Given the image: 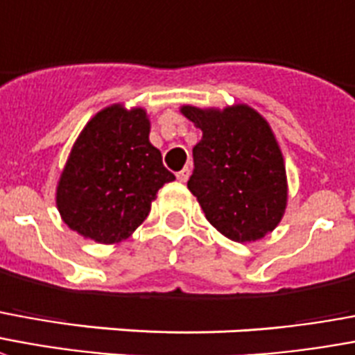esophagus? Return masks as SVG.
Returning <instances> with one entry per match:
<instances>
[{
	"label": "esophagus",
	"mask_w": 355,
	"mask_h": 355,
	"mask_svg": "<svg viewBox=\"0 0 355 355\" xmlns=\"http://www.w3.org/2000/svg\"><path fill=\"white\" fill-rule=\"evenodd\" d=\"M188 177H190V169H188V167H184V169L178 171L177 173V178L180 180V182H186V180H188Z\"/></svg>",
	"instance_id": "1"
}]
</instances>
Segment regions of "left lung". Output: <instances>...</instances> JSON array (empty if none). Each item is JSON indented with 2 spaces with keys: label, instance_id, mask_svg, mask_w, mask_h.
<instances>
[{
  "label": "left lung",
  "instance_id": "1",
  "mask_svg": "<svg viewBox=\"0 0 355 355\" xmlns=\"http://www.w3.org/2000/svg\"><path fill=\"white\" fill-rule=\"evenodd\" d=\"M203 137L193 146L188 190L224 237L254 243L271 233L288 203L284 157L271 125L248 105L180 107Z\"/></svg>",
  "mask_w": 355,
  "mask_h": 355
}]
</instances>
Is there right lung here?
Masks as SVG:
<instances>
[{
  "label": "right lung",
  "instance_id": "1",
  "mask_svg": "<svg viewBox=\"0 0 355 355\" xmlns=\"http://www.w3.org/2000/svg\"><path fill=\"white\" fill-rule=\"evenodd\" d=\"M148 133L146 111L124 105L107 107L84 125L56 188L58 211L71 230L114 244L143 224L157 190L175 180Z\"/></svg>",
  "mask_w": 355,
  "mask_h": 355
}]
</instances>
